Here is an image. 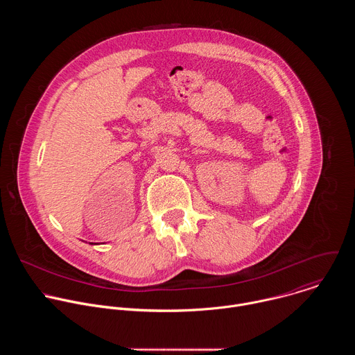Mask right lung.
Returning a JSON list of instances; mask_svg holds the SVG:
<instances>
[{"instance_id": "add662e5", "label": "right lung", "mask_w": 355, "mask_h": 355, "mask_svg": "<svg viewBox=\"0 0 355 355\" xmlns=\"http://www.w3.org/2000/svg\"><path fill=\"white\" fill-rule=\"evenodd\" d=\"M91 244H92V243H91Z\"/></svg>"}]
</instances>
